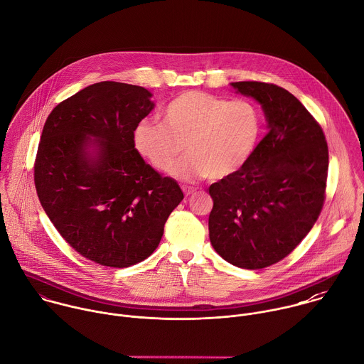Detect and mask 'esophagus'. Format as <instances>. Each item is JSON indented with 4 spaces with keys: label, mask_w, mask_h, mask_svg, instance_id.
Listing matches in <instances>:
<instances>
[{
    "label": "esophagus",
    "mask_w": 364,
    "mask_h": 364,
    "mask_svg": "<svg viewBox=\"0 0 364 364\" xmlns=\"http://www.w3.org/2000/svg\"><path fill=\"white\" fill-rule=\"evenodd\" d=\"M181 188H183V191H184L186 197H188V196H191V194H194V193L197 191V188H196V187H191V186H183Z\"/></svg>",
    "instance_id": "1"
}]
</instances>
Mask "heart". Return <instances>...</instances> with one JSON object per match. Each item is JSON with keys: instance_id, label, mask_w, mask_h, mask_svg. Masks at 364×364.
<instances>
[{"instance_id": "1", "label": "heart", "mask_w": 364, "mask_h": 364, "mask_svg": "<svg viewBox=\"0 0 364 364\" xmlns=\"http://www.w3.org/2000/svg\"><path fill=\"white\" fill-rule=\"evenodd\" d=\"M161 123L141 120L133 132L137 151L160 171L171 173L183 150L187 157L176 168L183 178H224L251 157L259 133L257 109L247 100L188 90L160 113Z\"/></svg>"}]
</instances>
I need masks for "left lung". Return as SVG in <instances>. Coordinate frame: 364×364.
<instances>
[{
	"instance_id": "1",
	"label": "left lung",
	"mask_w": 364,
	"mask_h": 364,
	"mask_svg": "<svg viewBox=\"0 0 364 364\" xmlns=\"http://www.w3.org/2000/svg\"><path fill=\"white\" fill-rule=\"evenodd\" d=\"M231 85L262 105L268 133L240 170L210 186V241L230 264L262 269L288 257L321 215L329 150L318 120L287 89Z\"/></svg>"
}]
</instances>
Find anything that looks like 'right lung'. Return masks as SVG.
Returning <instances> with one entry per match:
<instances>
[{
    "mask_svg": "<svg viewBox=\"0 0 364 364\" xmlns=\"http://www.w3.org/2000/svg\"><path fill=\"white\" fill-rule=\"evenodd\" d=\"M150 97L141 86L93 83L56 105L41 134L33 163L41 205L79 255L103 267L149 258L184 198L134 149V127L154 107Z\"/></svg>",
    "mask_w": 364,
    "mask_h": 364,
    "instance_id": "right-lung-1",
    "label": "right lung"
}]
</instances>
